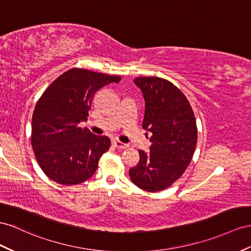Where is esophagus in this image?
Listing matches in <instances>:
<instances>
[{"label":"esophagus","instance_id":"34e87169","mask_svg":"<svg viewBox=\"0 0 251 251\" xmlns=\"http://www.w3.org/2000/svg\"><path fill=\"white\" fill-rule=\"evenodd\" d=\"M113 145L117 147V149H119V150H125V149H127V147H128L127 144L122 143L121 141H118V140H114L113 141Z\"/></svg>","mask_w":251,"mask_h":251}]
</instances>
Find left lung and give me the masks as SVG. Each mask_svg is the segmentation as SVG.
<instances>
[{
	"label": "left lung",
	"instance_id": "8db88e82",
	"mask_svg": "<svg viewBox=\"0 0 251 251\" xmlns=\"http://www.w3.org/2000/svg\"><path fill=\"white\" fill-rule=\"evenodd\" d=\"M145 100L143 129L151 133L150 151L129 170L131 181L147 192L162 191L187 170L197 143V126L188 99L160 77H136ZM147 134V133H146Z\"/></svg>",
	"mask_w": 251,
	"mask_h": 251
}]
</instances>
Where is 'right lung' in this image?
<instances>
[{"label": "right lung", "instance_id": "obj_1", "mask_svg": "<svg viewBox=\"0 0 251 251\" xmlns=\"http://www.w3.org/2000/svg\"><path fill=\"white\" fill-rule=\"evenodd\" d=\"M121 76L73 68L50 83L38 100L31 119V146L41 170L53 181L78 184L88 180L110 139L79 127L87 120L96 91Z\"/></svg>", "mask_w": 251, "mask_h": 251}]
</instances>
